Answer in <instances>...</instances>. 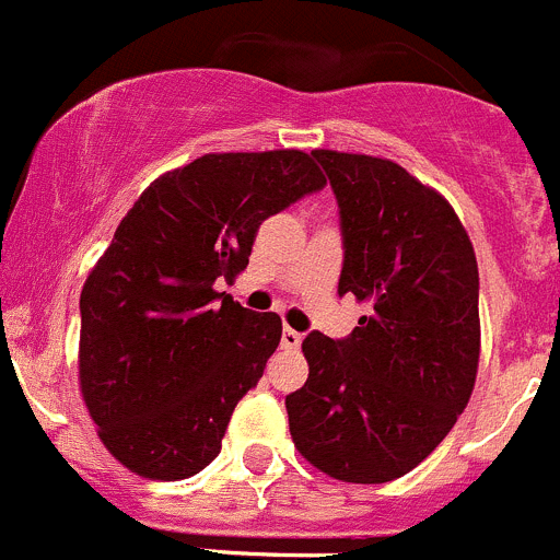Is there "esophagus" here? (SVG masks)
<instances>
[{"label": "esophagus", "instance_id": "34e87169", "mask_svg": "<svg viewBox=\"0 0 560 560\" xmlns=\"http://www.w3.org/2000/svg\"><path fill=\"white\" fill-rule=\"evenodd\" d=\"M300 343H302V332L285 327L283 338H280V347H283V350H300Z\"/></svg>", "mask_w": 560, "mask_h": 560}]
</instances>
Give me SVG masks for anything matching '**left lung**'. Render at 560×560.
<instances>
[{"label":"left lung","instance_id":"left-lung-1","mask_svg":"<svg viewBox=\"0 0 560 560\" xmlns=\"http://www.w3.org/2000/svg\"><path fill=\"white\" fill-rule=\"evenodd\" d=\"M338 199V294L366 302L347 338L307 332L285 397L294 447L343 483H388L453 430L480 361L478 260L453 205L386 158L314 150Z\"/></svg>","mask_w":560,"mask_h":560}]
</instances>
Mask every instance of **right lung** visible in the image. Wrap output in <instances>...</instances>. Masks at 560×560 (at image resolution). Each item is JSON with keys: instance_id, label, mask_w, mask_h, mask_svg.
Returning <instances> with one entry per match:
<instances>
[{"instance_id": "right-lung-1", "label": "right lung", "mask_w": 560, "mask_h": 560, "mask_svg": "<svg viewBox=\"0 0 560 560\" xmlns=\"http://www.w3.org/2000/svg\"><path fill=\"white\" fill-rule=\"evenodd\" d=\"M325 183L302 150L217 152L127 210L80 294V392L121 466L183 480L217 458L283 336L217 283L246 269L264 219Z\"/></svg>"}]
</instances>
